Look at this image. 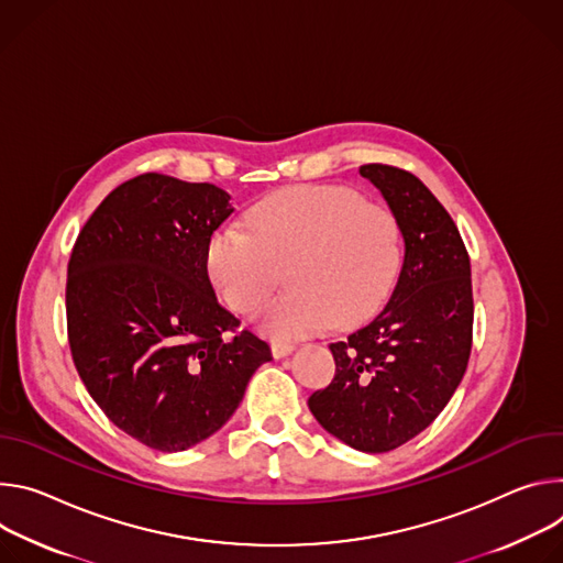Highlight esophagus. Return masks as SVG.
<instances>
[{"instance_id": "34e87169", "label": "esophagus", "mask_w": 563, "mask_h": 563, "mask_svg": "<svg viewBox=\"0 0 563 563\" xmlns=\"http://www.w3.org/2000/svg\"><path fill=\"white\" fill-rule=\"evenodd\" d=\"M292 349H295V346H292L290 342H273V344H271L273 357H277V360H279V357H286V355H290V353H292Z\"/></svg>"}]
</instances>
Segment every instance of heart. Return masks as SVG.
I'll use <instances>...</instances> for the list:
<instances>
[{"instance_id": "1", "label": "heart", "mask_w": 563, "mask_h": 563, "mask_svg": "<svg viewBox=\"0 0 563 563\" xmlns=\"http://www.w3.org/2000/svg\"><path fill=\"white\" fill-rule=\"evenodd\" d=\"M212 232L206 268L217 295L239 316H255L286 273L288 292L271 303L262 331L306 338L364 320L389 295L405 255L391 208L342 185H292Z\"/></svg>"}]
</instances>
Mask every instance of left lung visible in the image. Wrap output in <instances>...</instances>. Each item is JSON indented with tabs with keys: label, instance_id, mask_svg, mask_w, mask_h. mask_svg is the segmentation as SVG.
Segmentation results:
<instances>
[{
	"label": "left lung",
	"instance_id": "1",
	"mask_svg": "<svg viewBox=\"0 0 563 563\" xmlns=\"http://www.w3.org/2000/svg\"><path fill=\"white\" fill-rule=\"evenodd\" d=\"M400 221L405 260L380 313L331 344L335 378L308 409L353 450L391 452L439 416L472 351V271L456 223L420 178L394 165L360 167Z\"/></svg>",
	"mask_w": 563,
	"mask_h": 563
}]
</instances>
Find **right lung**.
Masks as SVG:
<instances>
[{"instance_id":"obj_1","label":"right lung","mask_w":563,"mask_h":563,"mask_svg":"<svg viewBox=\"0 0 563 563\" xmlns=\"http://www.w3.org/2000/svg\"><path fill=\"white\" fill-rule=\"evenodd\" d=\"M230 214L221 187L147 172L115 187L71 250L74 364L104 416L158 452L219 431L273 360L208 277V241Z\"/></svg>"}]
</instances>
